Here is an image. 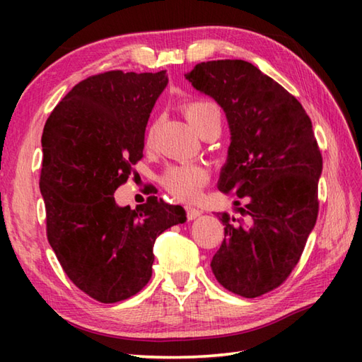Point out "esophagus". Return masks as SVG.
<instances>
[{"label":"esophagus","instance_id":"esophagus-1","mask_svg":"<svg viewBox=\"0 0 362 362\" xmlns=\"http://www.w3.org/2000/svg\"><path fill=\"white\" fill-rule=\"evenodd\" d=\"M185 210H187V218H188V221H193V219H196V218H199L202 214V210H199V209H196V206H185Z\"/></svg>","mask_w":362,"mask_h":362}]
</instances>
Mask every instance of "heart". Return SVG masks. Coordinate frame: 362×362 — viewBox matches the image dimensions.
Returning a JSON list of instances; mask_svg holds the SVG:
<instances>
[{
    "label": "heart",
    "instance_id": "1",
    "mask_svg": "<svg viewBox=\"0 0 362 362\" xmlns=\"http://www.w3.org/2000/svg\"><path fill=\"white\" fill-rule=\"evenodd\" d=\"M189 124L193 126L199 135H202L210 127L221 126L219 107L205 99H191L182 105ZM153 136V127H149L146 141L151 143ZM209 169L197 163H187L169 168L163 175V187L168 193L179 201H194L201 194L205 183L209 182Z\"/></svg>",
    "mask_w": 362,
    "mask_h": 362
}]
</instances>
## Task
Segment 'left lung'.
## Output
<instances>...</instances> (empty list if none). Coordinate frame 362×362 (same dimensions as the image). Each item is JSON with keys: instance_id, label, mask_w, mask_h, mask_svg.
Masks as SVG:
<instances>
[{"instance_id": "8db88e82", "label": "left lung", "mask_w": 362, "mask_h": 362, "mask_svg": "<svg viewBox=\"0 0 362 362\" xmlns=\"http://www.w3.org/2000/svg\"><path fill=\"white\" fill-rule=\"evenodd\" d=\"M224 110L230 146L218 188L245 202L247 219L218 213L226 238L211 271L226 289L253 298L279 288L316 226L322 156L308 115L279 82L245 60H211L185 74Z\"/></svg>"}]
</instances>
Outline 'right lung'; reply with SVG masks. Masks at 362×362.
Masks as SVG:
<instances>
[{
	"mask_svg": "<svg viewBox=\"0 0 362 362\" xmlns=\"http://www.w3.org/2000/svg\"><path fill=\"white\" fill-rule=\"evenodd\" d=\"M166 86V71L91 76L68 91L43 129L46 235L68 279L101 303L141 291L157 236L187 221L180 205L156 196L135 210L113 197L143 157L146 124Z\"/></svg>",
	"mask_w": 362,
	"mask_h": 362,
	"instance_id": "add662e5",
	"label": "right lung"
}]
</instances>
